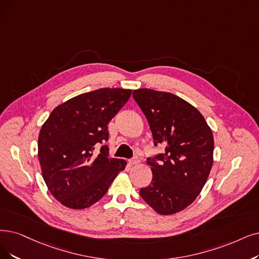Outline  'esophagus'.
<instances>
[{"label": "esophagus", "instance_id": "34e87169", "mask_svg": "<svg viewBox=\"0 0 259 259\" xmlns=\"http://www.w3.org/2000/svg\"><path fill=\"white\" fill-rule=\"evenodd\" d=\"M139 162V158H137V157H134V158H132V159H130L128 160V163L131 164V165H133V164H137Z\"/></svg>", "mask_w": 259, "mask_h": 259}]
</instances>
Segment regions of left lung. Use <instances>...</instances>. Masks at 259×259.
I'll return each instance as SVG.
<instances>
[{"label":"left lung","instance_id":"obj_1","mask_svg":"<svg viewBox=\"0 0 259 259\" xmlns=\"http://www.w3.org/2000/svg\"><path fill=\"white\" fill-rule=\"evenodd\" d=\"M152 132L154 146L164 152L148 157L153 179L139 194L160 214L189 206L208 179L213 162V137L201 112L170 92L138 89L133 92Z\"/></svg>","mask_w":259,"mask_h":259}]
</instances>
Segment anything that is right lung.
<instances>
[{
  "label": "right lung",
  "mask_w": 259,
  "mask_h": 259,
  "mask_svg": "<svg viewBox=\"0 0 259 259\" xmlns=\"http://www.w3.org/2000/svg\"><path fill=\"white\" fill-rule=\"evenodd\" d=\"M131 95L132 90L121 88L79 95L58 105L41 127L38 158L42 177L52 195L67 207L82 209L95 204L125 169L124 159L109 158L104 142L109 136L107 124Z\"/></svg>",
  "instance_id": "add662e5"
}]
</instances>
